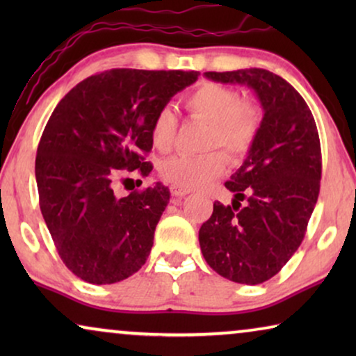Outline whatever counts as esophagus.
Wrapping results in <instances>:
<instances>
[{"instance_id": "1", "label": "esophagus", "mask_w": 356, "mask_h": 356, "mask_svg": "<svg viewBox=\"0 0 356 356\" xmlns=\"http://www.w3.org/2000/svg\"><path fill=\"white\" fill-rule=\"evenodd\" d=\"M186 194H189L188 189L175 186V184L172 186V196H175V197H184V196H186Z\"/></svg>"}]
</instances>
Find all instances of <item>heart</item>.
I'll list each match as a JSON object with an SVG mask.
<instances>
[{
	"label": "heart",
	"instance_id": "b5f03b06",
	"mask_svg": "<svg viewBox=\"0 0 356 356\" xmlns=\"http://www.w3.org/2000/svg\"><path fill=\"white\" fill-rule=\"evenodd\" d=\"M189 113L211 123L209 147H223L232 157H241L254 144L261 128V110L230 87L217 82H202L184 97ZM178 118L170 106H162L150 124V139L159 150L172 147ZM228 160L220 150L204 155L178 154L162 163L163 178L175 186L191 189L201 188L227 170Z\"/></svg>",
	"mask_w": 356,
	"mask_h": 356
}]
</instances>
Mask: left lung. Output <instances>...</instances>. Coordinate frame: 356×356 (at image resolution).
Segmentation results:
<instances>
[{
	"mask_svg": "<svg viewBox=\"0 0 356 356\" xmlns=\"http://www.w3.org/2000/svg\"><path fill=\"white\" fill-rule=\"evenodd\" d=\"M204 76L248 86L264 110L248 157L225 183L235 194L232 206L213 202L199 230L204 259L217 274L257 285L274 277L305 238L323 172L318 128L303 97L274 72L250 67Z\"/></svg>",
	"mask_w": 356,
	"mask_h": 356,
	"instance_id": "1",
	"label": "left lung"
}]
</instances>
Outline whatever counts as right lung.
<instances>
[{
	"label": "right lung",
	"instance_id": "obj_1",
	"mask_svg": "<svg viewBox=\"0 0 356 356\" xmlns=\"http://www.w3.org/2000/svg\"><path fill=\"white\" fill-rule=\"evenodd\" d=\"M197 71L110 70L60 100L35 159L40 211L58 254L95 285L128 279L145 264L170 201L162 183L116 197L120 170L149 175L150 124L159 108L197 81Z\"/></svg>",
	"mask_w": 356,
	"mask_h": 356
}]
</instances>
